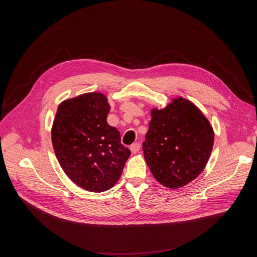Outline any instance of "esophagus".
<instances>
[{
	"mask_svg": "<svg viewBox=\"0 0 257 257\" xmlns=\"http://www.w3.org/2000/svg\"><path fill=\"white\" fill-rule=\"evenodd\" d=\"M140 150V144L139 143H134L130 146V151L132 154H137Z\"/></svg>",
	"mask_w": 257,
	"mask_h": 257,
	"instance_id": "esophagus-1",
	"label": "esophagus"
}]
</instances>
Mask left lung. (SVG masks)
<instances>
[{
    "label": "left lung",
    "mask_w": 257,
    "mask_h": 257,
    "mask_svg": "<svg viewBox=\"0 0 257 257\" xmlns=\"http://www.w3.org/2000/svg\"><path fill=\"white\" fill-rule=\"evenodd\" d=\"M151 116L142 143L146 164L163 186H186L209 160L214 141L209 121L193 102L181 96L164 108H152Z\"/></svg>",
    "instance_id": "8db88e82"
}]
</instances>
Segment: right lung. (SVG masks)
Here are the masks:
<instances>
[{
    "label": "right lung",
    "instance_id": "1",
    "mask_svg": "<svg viewBox=\"0 0 257 257\" xmlns=\"http://www.w3.org/2000/svg\"><path fill=\"white\" fill-rule=\"evenodd\" d=\"M109 108L100 92L66 99L58 106L51 130L61 168L73 183L90 192L115 186L131 155L121 144L117 128L106 122Z\"/></svg>",
    "mask_w": 257,
    "mask_h": 257
}]
</instances>
